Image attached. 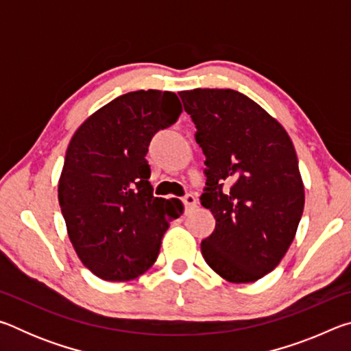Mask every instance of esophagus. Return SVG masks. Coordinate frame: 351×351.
I'll use <instances>...</instances> for the list:
<instances>
[{
  "label": "esophagus",
  "mask_w": 351,
  "mask_h": 351,
  "mask_svg": "<svg viewBox=\"0 0 351 351\" xmlns=\"http://www.w3.org/2000/svg\"><path fill=\"white\" fill-rule=\"evenodd\" d=\"M182 203H184V206H186V209H192V207L197 206V198H195V195L187 193V195H184Z\"/></svg>",
  "instance_id": "1"
}]
</instances>
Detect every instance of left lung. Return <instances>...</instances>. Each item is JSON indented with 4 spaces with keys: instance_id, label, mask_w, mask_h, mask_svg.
<instances>
[{
    "instance_id": "1",
    "label": "left lung",
    "mask_w": 351,
    "mask_h": 351,
    "mask_svg": "<svg viewBox=\"0 0 351 351\" xmlns=\"http://www.w3.org/2000/svg\"><path fill=\"white\" fill-rule=\"evenodd\" d=\"M180 97L206 154L201 204L217 221L212 235L201 241V254L228 282L258 280L280 263L304 213L293 141L274 117L239 91L198 88L181 91Z\"/></svg>"
}]
</instances>
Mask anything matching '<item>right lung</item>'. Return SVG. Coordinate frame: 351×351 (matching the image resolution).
Wrapping results in <instances>:
<instances>
[{
  "label": "right lung",
  "instance_id": "obj_1",
  "mask_svg": "<svg viewBox=\"0 0 351 351\" xmlns=\"http://www.w3.org/2000/svg\"><path fill=\"white\" fill-rule=\"evenodd\" d=\"M181 102L170 91H133L97 110L71 139L58 203L83 265L108 282L152 268L180 199L153 197L145 154L159 130L173 125Z\"/></svg>",
  "mask_w": 351,
  "mask_h": 351
}]
</instances>
